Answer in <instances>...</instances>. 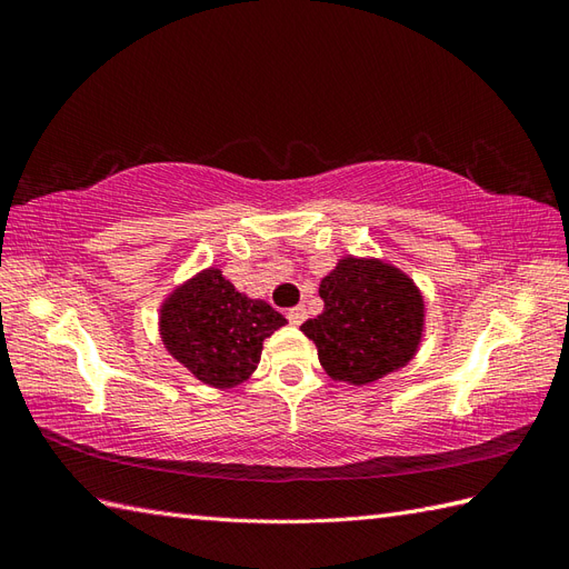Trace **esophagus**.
Returning a JSON list of instances; mask_svg holds the SVG:
<instances>
[{
	"instance_id": "1",
	"label": "esophagus",
	"mask_w": 569,
	"mask_h": 569,
	"mask_svg": "<svg viewBox=\"0 0 569 569\" xmlns=\"http://www.w3.org/2000/svg\"><path fill=\"white\" fill-rule=\"evenodd\" d=\"M306 306L301 303V306H295V308H289V311H287V320L291 322V325H301L303 320H306Z\"/></svg>"
}]
</instances>
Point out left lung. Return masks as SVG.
<instances>
[{"label": "left lung", "mask_w": 569, "mask_h": 569, "mask_svg": "<svg viewBox=\"0 0 569 569\" xmlns=\"http://www.w3.org/2000/svg\"><path fill=\"white\" fill-rule=\"evenodd\" d=\"M325 311L301 332L335 382L372 385L416 358L425 299L408 272L382 258L341 256L320 282Z\"/></svg>", "instance_id": "obj_1"}]
</instances>
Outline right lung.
Masks as SVG:
<instances>
[{
    "mask_svg": "<svg viewBox=\"0 0 569 569\" xmlns=\"http://www.w3.org/2000/svg\"><path fill=\"white\" fill-rule=\"evenodd\" d=\"M282 325V313L237 291L213 266L170 291L159 316L166 351L216 389L247 382L261 363L263 341Z\"/></svg>",
    "mask_w": 569,
    "mask_h": 569,
    "instance_id": "right-lung-1",
    "label": "right lung"
}]
</instances>
